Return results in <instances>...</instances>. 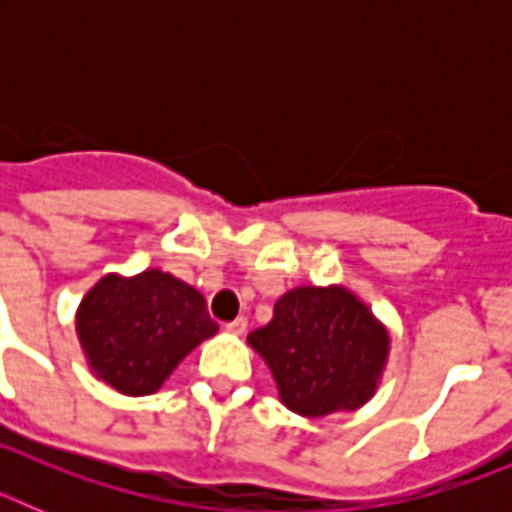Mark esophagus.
Masks as SVG:
<instances>
[{
    "label": "esophagus",
    "instance_id": "1",
    "mask_svg": "<svg viewBox=\"0 0 512 512\" xmlns=\"http://www.w3.org/2000/svg\"><path fill=\"white\" fill-rule=\"evenodd\" d=\"M246 328H248V320L243 318H235V320H230L228 325H225V330H228V333H233V336H243V333H246Z\"/></svg>",
    "mask_w": 512,
    "mask_h": 512
}]
</instances>
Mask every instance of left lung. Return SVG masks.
<instances>
[{
	"instance_id": "obj_1",
	"label": "left lung",
	"mask_w": 512,
	"mask_h": 512,
	"mask_svg": "<svg viewBox=\"0 0 512 512\" xmlns=\"http://www.w3.org/2000/svg\"><path fill=\"white\" fill-rule=\"evenodd\" d=\"M292 413L323 418L361 408L377 390L390 336L346 287H297L248 333Z\"/></svg>"
}]
</instances>
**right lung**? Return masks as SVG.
Returning <instances> with one entry per match:
<instances>
[{
    "label": "right lung",
    "instance_id": "obj_1",
    "mask_svg": "<svg viewBox=\"0 0 512 512\" xmlns=\"http://www.w3.org/2000/svg\"><path fill=\"white\" fill-rule=\"evenodd\" d=\"M92 372L122 395H151L197 343L215 336L205 297L166 271L99 279L76 312Z\"/></svg>",
    "mask_w": 512,
    "mask_h": 512
}]
</instances>
